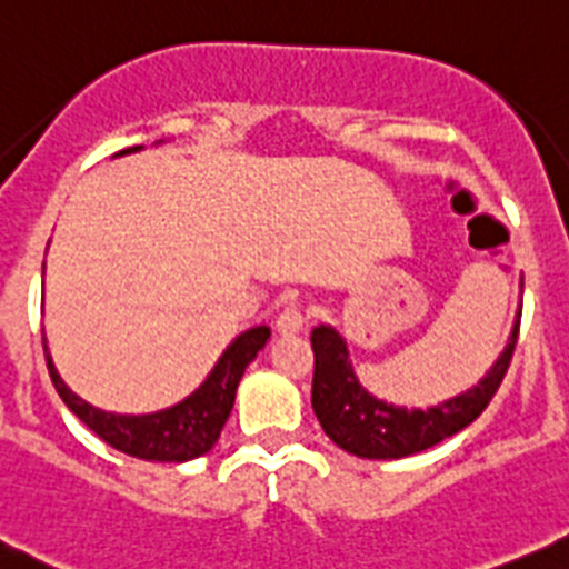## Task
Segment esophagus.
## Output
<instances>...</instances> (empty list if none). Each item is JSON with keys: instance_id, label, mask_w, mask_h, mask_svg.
Segmentation results:
<instances>
[{"instance_id": "obj_1", "label": "esophagus", "mask_w": 569, "mask_h": 569, "mask_svg": "<svg viewBox=\"0 0 569 569\" xmlns=\"http://www.w3.org/2000/svg\"><path fill=\"white\" fill-rule=\"evenodd\" d=\"M307 323V316L305 310H301L299 305H288L284 310L279 312V318H276V332L279 335H296L301 332Z\"/></svg>"}]
</instances>
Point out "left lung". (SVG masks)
<instances>
[{"mask_svg": "<svg viewBox=\"0 0 569 569\" xmlns=\"http://www.w3.org/2000/svg\"><path fill=\"white\" fill-rule=\"evenodd\" d=\"M519 312H522V301L513 316L506 349L491 362V369L472 388L450 399H441L430 408H405V405L375 397L357 380L343 335L332 323H318L312 329V351H316L312 410H316L323 432L338 443L340 450L357 458H371V461L416 456V452L436 447L443 438L461 432L483 413L506 377L513 346H517Z\"/></svg>", "mask_w": 569, "mask_h": 569, "instance_id": "1", "label": "left lung"}]
</instances>
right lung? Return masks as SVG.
Listing matches in <instances>:
<instances>
[{"mask_svg":"<svg viewBox=\"0 0 569 569\" xmlns=\"http://www.w3.org/2000/svg\"><path fill=\"white\" fill-rule=\"evenodd\" d=\"M156 144H161V139ZM139 150H144V144L128 148L117 156H131L139 153ZM268 338L270 327H264V323L240 332L229 346H226L223 355L218 357V362H214V369L207 375V380L200 382L189 397L170 405V408L153 410V413H113V410L94 408V405L86 402L83 397H78V393L61 380L56 362H52L47 340L44 355L52 386H56L63 405H67L89 430H94L102 441L111 443L113 450L126 452V456L133 458H142V461L183 463L207 456L214 443H218L220 430H223V425L229 421L231 408H234L237 386H240L242 375H246L248 362H251L253 357H257V351L268 343Z\"/></svg>","mask_w":569,"mask_h":569,"instance_id":"right-lung-1","label":"right lung"}]
</instances>
